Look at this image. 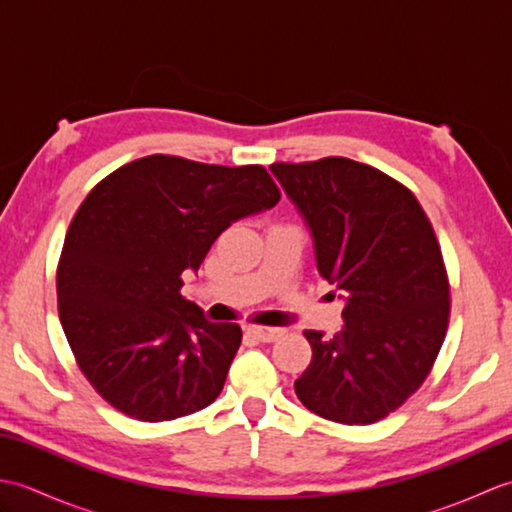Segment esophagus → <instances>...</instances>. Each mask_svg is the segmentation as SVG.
<instances>
[{
  "mask_svg": "<svg viewBox=\"0 0 512 512\" xmlns=\"http://www.w3.org/2000/svg\"><path fill=\"white\" fill-rule=\"evenodd\" d=\"M248 334L262 343H273L284 336V328H262V325H248Z\"/></svg>",
  "mask_w": 512,
  "mask_h": 512,
  "instance_id": "1",
  "label": "esophagus"
}]
</instances>
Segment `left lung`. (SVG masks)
Listing matches in <instances>:
<instances>
[{"label":"left lung","mask_w":512,"mask_h":512,"mask_svg":"<svg viewBox=\"0 0 512 512\" xmlns=\"http://www.w3.org/2000/svg\"><path fill=\"white\" fill-rule=\"evenodd\" d=\"M308 224L323 279L343 299V330H306L312 361L299 400L325 420L372 424L398 409L436 361L449 279L416 195L350 158L270 167Z\"/></svg>","instance_id":"8db88e82"}]
</instances>
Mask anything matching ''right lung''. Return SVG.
<instances>
[{
    "label": "right lung",
    "instance_id": "add662e5",
    "mask_svg": "<svg viewBox=\"0 0 512 512\" xmlns=\"http://www.w3.org/2000/svg\"><path fill=\"white\" fill-rule=\"evenodd\" d=\"M259 165L220 167L147 156L90 191L65 235L59 319L81 372L127 416H189L220 396L242 328L211 323L180 295L233 222L273 209Z\"/></svg>",
    "mask_w": 512,
    "mask_h": 512
}]
</instances>
